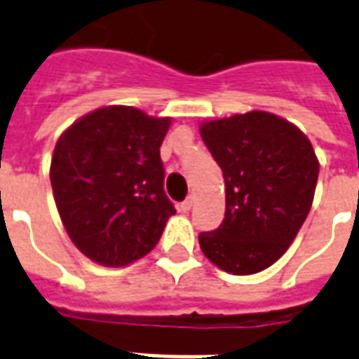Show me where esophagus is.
I'll use <instances>...</instances> for the list:
<instances>
[{"mask_svg":"<svg viewBox=\"0 0 359 359\" xmlns=\"http://www.w3.org/2000/svg\"><path fill=\"white\" fill-rule=\"evenodd\" d=\"M191 203H194V199H191V197H188V199H184V201H182V203H180V205H179L180 210H182V212H190Z\"/></svg>","mask_w":359,"mask_h":359,"instance_id":"obj_1","label":"esophagus"}]
</instances>
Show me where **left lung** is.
Returning <instances> with one entry per match:
<instances>
[{
	"mask_svg": "<svg viewBox=\"0 0 359 359\" xmlns=\"http://www.w3.org/2000/svg\"><path fill=\"white\" fill-rule=\"evenodd\" d=\"M201 137L224 171L225 218L199 235V245L225 272H261L287 251L309 214L315 151L294 124L266 111L203 123Z\"/></svg>",
	"mask_w": 359,
	"mask_h": 359,
	"instance_id": "obj_1",
	"label": "left lung"
}]
</instances>
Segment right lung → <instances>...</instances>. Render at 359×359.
<instances>
[{"instance_id":"add662e5","label":"right lung","mask_w":359,"mask_h":359,"mask_svg":"<svg viewBox=\"0 0 359 359\" xmlns=\"http://www.w3.org/2000/svg\"><path fill=\"white\" fill-rule=\"evenodd\" d=\"M169 119L130 106L81 117L59 137L50 180L76 248L104 266H124L158 244L175 214L163 190L160 145Z\"/></svg>"}]
</instances>
